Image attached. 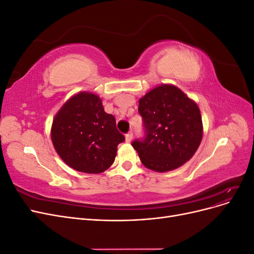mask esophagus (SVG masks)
Segmentation results:
<instances>
[{
  "mask_svg": "<svg viewBox=\"0 0 254 254\" xmlns=\"http://www.w3.org/2000/svg\"><path fill=\"white\" fill-rule=\"evenodd\" d=\"M132 137H133L132 132H129V133H127V134L125 135V140H126L127 143H130V142L132 141Z\"/></svg>",
  "mask_w": 254,
  "mask_h": 254,
  "instance_id": "obj_1",
  "label": "esophagus"
}]
</instances>
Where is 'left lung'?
I'll return each mask as SVG.
<instances>
[{"instance_id": "1", "label": "left lung", "mask_w": 254, "mask_h": 254, "mask_svg": "<svg viewBox=\"0 0 254 254\" xmlns=\"http://www.w3.org/2000/svg\"><path fill=\"white\" fill-rule=\"evenodd\" d=\"M146 136L132 142L141 162L158 173L174 171L195 155L203 135L200 110L182 90L162 83L139 101Z\"/></svg>"}]
</instances>
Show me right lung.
Wrapping results in <instances>:
<instances>
[{"label": "right lung", "mask_w": 254, "mask_h": 254, "mask_svg": "<svg viewBox=\"0 0 254 254\" xmlns=\"http://www.w3.org/2000/svg\"><path fill=\"white\" fill-rule=\"evenodd\" d=\"M51 139L66 165L77 172L99 174L113 164L118 145L125 136L117 129L113 115L105 112L101 97L82 91L56 113Z\"/></svg>", "instance_id": "obj_1"}]
</instances>
